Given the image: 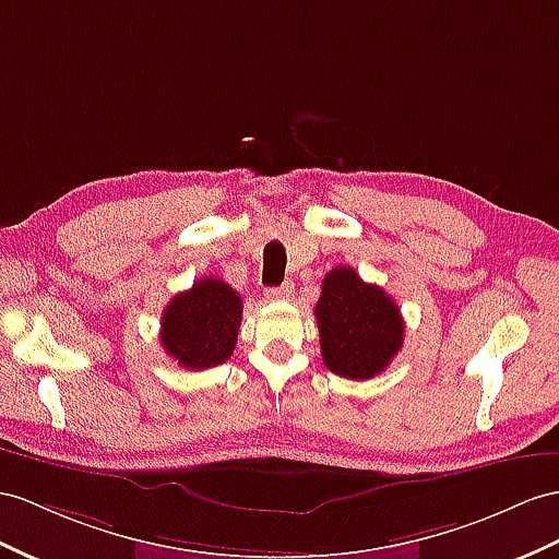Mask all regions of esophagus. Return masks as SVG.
Wrapping results in <instances>:
<instances>
[{"mask_svg": "<svg viewBox=\"0 0 559 559\" xmlns=\"http://www.w3.org/2000/svg\"><path fill=\"white\" fill-rule=\"evenodd\" d=\"M293 293H295V285L285 283V285H278V288H266L264 297L266 299H288V297H293Z\"/></svg>", "mask_w": 559, "mask_h": 559, "instance_id": "esophagus-1", "label": "esophagus"}]
</instances>
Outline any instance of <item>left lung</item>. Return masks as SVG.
<instances>
[{"instance_id":"8db88e82","label":"left lung","mask_w":559,"mask_h":559,"mask_svg":"<svg viewBox=\"0 0 559 559\" xmlns=\"http://www.w3.org/2000/svg\"><path fill=\"white\" fill-rule=\"evenodd\" d=\"M313 313L323 364L335 376L376 378L404 345L402 309L380 285L361 281L349 266L328 271Z\"/></svg>"}]
</instances>
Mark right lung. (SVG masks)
<instances>
[{"mask_svg":"<svg viewBox=\"0 0 559 559\" xmlns=\"http://www.w3.org/2000/svg\"><path fill=\"white\" fill-rule=\"evenodd\" d=\"M240 319V295L228 283L210 276L175 295L165 307L160 345L181 368L219 366L236 349Z\"/></svg>","mask_w":559,"mask_h":559,"instance_id":"add662e5","label":"right lung"}]
</instances>
